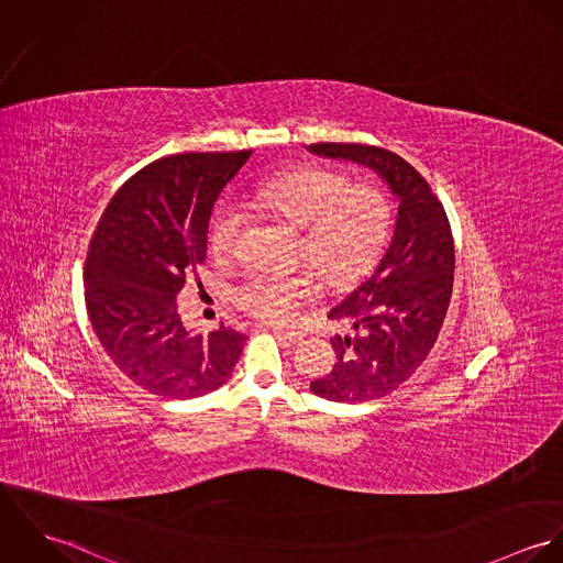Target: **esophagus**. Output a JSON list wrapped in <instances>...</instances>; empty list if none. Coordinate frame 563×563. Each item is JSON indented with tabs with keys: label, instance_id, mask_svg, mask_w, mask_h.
I'll use <instances>...</instances> for the list:
<instances>
[{
	"label": "esophagus",
	"instance_id": "esophagus-1",
	"mask_svg": "<svg viewBox=\"0 0 563 563\" xmlns=\"http://www.w3.org/2000/svg\"><path fill=\"white\" fill-rule=\"evenodd\" d=\"M273 333L282 340V342H288V344H297L303 340V333L301 331H290V329H282V327H273Z\"/></svg>",
	"mask_w": 563,
	"mask_h": 563
}]
</instances>
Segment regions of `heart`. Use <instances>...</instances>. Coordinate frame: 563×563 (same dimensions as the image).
<instances>
[{
    "instance_id": "1",
    "label": "heart",
    "mask_w": 563,
    "mask_h": 563,
    "mask_svg": "<svg viewBox=\"0 0 563 563\" xmlns=\"http://www.w3.org/2000/svg\"><path fill=\"white\" fill-rule=\"evenodd\" d=\"M249 203L286 217L303 228V255L331 286L360 279L388 239L393 208L388 195L373 184L351 186V177L327 166H301L251 186ZM249 225L241 203H221L210 221V246L219 255L239 251ZM321 292L314 271H253L234 290L236 306L266 322L295 319L299 308Z\"/></svg>"
}]
</instances>
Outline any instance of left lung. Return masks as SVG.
Segmentation results:
<instances>
[{"instance_id": "1", "label": "left lung", "mask_w": 563, "mask_h": 563, "mask_svg": "<svg viewBox=\"0 0 563 563\" xmlns=\"http://www.w3.org/2000/svg\"><path fill=\"white\" fill-rule=\"evenodd\" d=\"M308 150L373 168L399 201L377 268L327 314L351 322L353 333L331 338L335 364L310 384L327 401H375L407 382L438 340L453 292L451 225L431 186L401 156L360 143H314Z\"/></svg>"}]
</instances>
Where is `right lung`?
<instances>
[{
	"label": "right lung",
	"mask_w": 563,
	"mask_h": 563,
	"mask_svg": "<svg viewBox=\"0 0 563 563\" xmlns=\"http://www.w3.org/2000/svg\"><path fill=\"white\" fill-rule=\"evenodd\" d=\"M251 150L179 154L147 164L110 199L90 239L84 297L92 329L123 375L162 399L219 390L246 335L190 333L177 314L186 277L206 260L208 223Z\"/></svg>",
	"instance_id": "right-lung-1"
}]
</instances>
